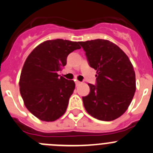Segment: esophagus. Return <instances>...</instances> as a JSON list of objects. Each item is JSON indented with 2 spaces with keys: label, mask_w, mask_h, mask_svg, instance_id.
<instances>
[{
  "label": "esophagus",
  "mask_w": 153,
  "mask_h": 153,
  "mask_svg": "<svg viewBox=\"0 0 153 153\" xmlns=\"http://www.w3.org/2000/svg\"><path fill=\"white\" fill-rule=\"evenodd\" d=\"M81 84V81H75V84H76V86L80 85V84Z\"/></svg>",
  "instance_id": "34e87169"
}]
</instances>
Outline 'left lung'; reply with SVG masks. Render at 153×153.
Here are the masks:
<instances>
[{
  "label": "left lung",
  "mask_w": 153,
  "mask_h": 153,
  "mask_svg": "<svg viewBox=\"0 0 153 153\" xmlns=\"http://www.w3.org/2000/svg\"><path fill=\"white\" fill-rule=\"evenodd\" d=\"M89 65L96 70V84L82 97L86 111L99 120L111 121L126 112L136 90L135 73L128 56L116 44L97 39L79 42Z\"/></svg>",
  "instance_id": "8db88e82"
}]
</instances>
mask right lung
I'll use <instances>...</instances> for the list:
<instances>
[{
    "label": "right lung",
    "mask_w": 153,
    "mask_h": 153,
    "mask_svg": "<svg viewBox=\"0 0 153 153\" xmlns=\"http://www.w3.org/2000/svg\"><path fill=\"white\" fill-rule=\"evenodd\" d=\"M81 47L77 42L61 39L37 45L24 63L19 80L25 107L40 120L52 122L65 114L75 84L58 75L68 55Z\"/></svg>",
    "instance_id": "right-lung-1"
}]
</instances>
